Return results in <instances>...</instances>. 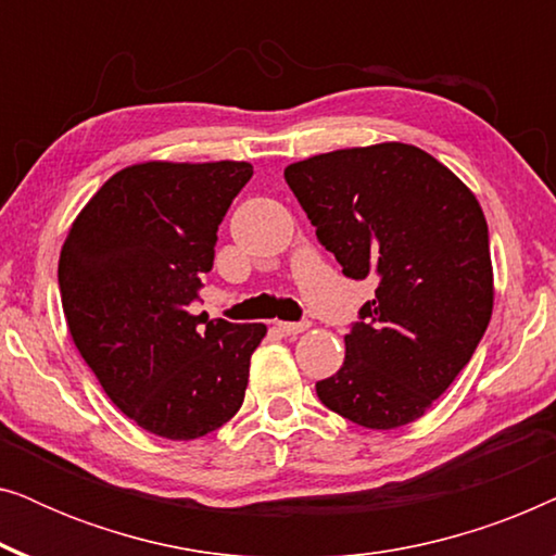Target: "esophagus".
Returning a JSON list of instances; mask_svg holds the SVG:
<instances>
[{
	"mask_svg": "<svg viewBox=\"0 0 556 556\" xmlns=\"http://www.w3.org/2000/svg\"><path fill=\"white\" fill-rule=\"evenodd\" d=\"M276 326L280 333H286V337H295V333L308 329V321H278Z\"/></svg>",
	"mask_w": 556,
	"mask_h": 556,
	"instance_id": "esophagus-1",
	"label": "esophagus"
}]
</instances>
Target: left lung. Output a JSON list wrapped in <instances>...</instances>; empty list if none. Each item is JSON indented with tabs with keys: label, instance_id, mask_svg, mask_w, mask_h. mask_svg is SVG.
Listing matches in <instances>:
<instances>
[{
	"label": "left lung",
	"instance_id": "8db88e82",
	"mask_svg": "<svg viewBox=\"0 0 556 556\" xmlns=\"http://www.w3.org/2000/svg\"><path fill=\"white\" fill-rule=\"evenodd\" d=\"M286 181L344 276L377 280L344 337V364L316 382L318 400L369 430L415 422L491 321L481 204L435 156L400 141L303 159Z\"/></svg>",
	"mask_w": 556,
	"mask_h": 556
}]
</instances>
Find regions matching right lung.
Listing matches in <instances>:
<instances>
[{
  "mask_svg": "<svg viewBox=\"0 0 556 556\" xmlns=\"http://www.w3.org/2000/svg\"><path fill=\"white\" fill-rule=\"evenodd\" d=\"M248 162L126 166L98 189L60 250L67 329L113 405L159 438L223 428L245 400L263 324L189 314Z\"/></svg>",
  "mask_w": 556,
  "mask_h": 556,
  "instance_id": "1",
  "label": "right lung"
}]
</instances>
